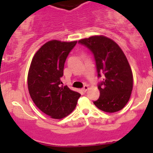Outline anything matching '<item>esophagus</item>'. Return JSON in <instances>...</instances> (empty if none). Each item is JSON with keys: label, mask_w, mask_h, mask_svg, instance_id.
Here are the masks:
<instances>
[{"label": "esophagus", "mask_w": 153, "mask_h": 153, "mask_svg": "<svg viewBox=\"0 0 153 153\" xmlns=\"http://www.w3.org/2000/svg\"><path fill=\"white\" fill-rule=\"evenodd\" d=\"M88 89H89L88 85H85L84 86L83 88H82V90H83V92H86V91L88 90Z\"/></svg>", "instance_id": "obj_1"}]
</instances>
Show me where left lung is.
I'll return each instance as SVG.
<instances>
[{"label":"left lung","instance_id":"left-lung-1","mask_svg":"<svg viewBox=\"0 0 153 153\" xmlns=\"http://www.w3.org/2000/svg\"><path fill=\"white\" fill-rule=\"evenodd\" d=\"M79 43L93 54L97 77L103 80L97 87L100 97L94 104L101 111L114 113L126 105L133 87V75L127 58L114 40L105 36H92Z\"/></svg>","mask_w":153,"mask_h":153}]
</instances>
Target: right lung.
<instances>
[{
	"label": "right lung",
	"mask_w": 153,
	"mask_h": 153,
	"mask_svg": "<svg viewBox=\"0 0 153 153\" xmlns=\"http://www.w3.org/2000/svg\"><path fill=\"white\" fill-rule=\"evenodd\" d=\"M76 42L56 39L46 42L34 56L29 70L31 98L41 111L56 119L71 114L81 96L67 86L61 85L65 61Z\"/></svg>",
	"instance_id": "right-lung-1"
}]
</instances>
